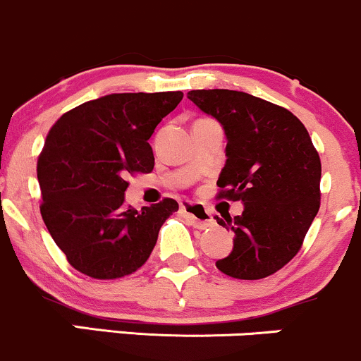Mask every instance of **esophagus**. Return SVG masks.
<instances>
[{
	"mask_svg": "<svg viewBox=\"0 0 361 361\" xmlns=\"http://www.w3.org/2000/svg\"><path fill=\"white\" fill-rule=\"evenodd\" d=\"M180 213L191 221L196 228H208L213 225V216L202 204H192V202H184L180 206Z\"/></svg>",
	"mask_w": 361,
	"mask_h": 361,
	"instance_id": "obj_1",
	"label": "esophagus"
}]
</instances>
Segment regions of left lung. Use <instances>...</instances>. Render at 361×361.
Wrapping results in <instances>:
<instances>
[{
	"mask_svg": "<svg viewBox=\"0 0 361 361\" xmlns=\"http://www.w3.org/2000/svg\"><path fill=\"white\" fill-rule=\"evenodd\" d=\"M192 100L225 129L226 164L216 197L242 201L240 216L218 218L235 233L221 273L261 279L297 256L321 206V159L288 109L235 90H191Z\"/></svg>",
	"mask_w": 361,
	"mask_h": 361,
	"instance_id": "8db88e82",
	"label": "left lung"
}]
</instances>
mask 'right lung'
<instances>
[{"label": "right lung", "mask_w": 361, "mask_h": 361, "mask_svg": "<svg viewBox=\"0 0 361 361\" xmlns=\"http://www.w3.org/2000/svg\"><path fill=\"white\" fill-rule=\"evenodd\" d=\"M182 92L111 93L64 112L37 160L40 214L68 262L95 279L133 274L148 261L160 226L179 209L165 197L141 212L124 204L131 173L155 165L148 140Z\"/></svg>", "instance_id": "right-lung-1"}]
</instances>
